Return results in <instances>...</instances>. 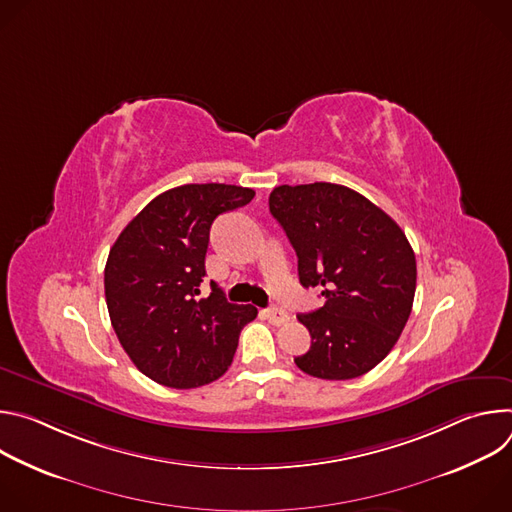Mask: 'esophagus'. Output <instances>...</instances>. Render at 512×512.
<instances>
[{"instance_id": "obj_1", "label": "esophagus", "mask_w": 512, "mask_h": 512, "mask_svg": "<svg viewBox=\"0 0 512 512\" xmlns=\"http://www.w3.org/2000/svg\"><path fill=\"white\" fill-rule=\"evenodd\" d=\"M265 318H267L273 326H283V324L289 322V314H287L285 310H281V308H269V310H265Z\"/></svg>"}]
</instances>
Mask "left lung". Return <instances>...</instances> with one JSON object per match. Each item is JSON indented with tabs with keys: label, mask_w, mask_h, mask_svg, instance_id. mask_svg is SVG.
Segmentation results:
<instances>
[{
	"label": "left lung",
	"mask_w": 512,
	"mask_h": 512,
	"mask_svg": "<svg viewBox=\"0 0 512 512\" xmlns=\"http://www.w3.org/2000/svg\"><path fill=\"white\" fill-rule=\"evenodd\" d=\"M269 210L298 255L304 287L326 304L298 320L312 346L294 358L318 379L375 369L399 340L415 296V253L393 218L362 194L330 182L277 186Z\"/></svg>",
	"instance_id": "left-lung-1"
}]
</instances>
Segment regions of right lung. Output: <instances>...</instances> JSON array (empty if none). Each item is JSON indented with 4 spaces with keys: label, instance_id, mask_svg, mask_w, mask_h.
<instances>
[{
    "label": "right lung",
    "instance_id": "1",
    "mask_svg": "<svg viewBox=\"0 0 512 512\" xmlns=\"http://www.w3.org/2000/svg\"><path fill=\"white\" fill-rule=\"evenodd\" d=\"M255 190L184 184L156 196L121 231L105 265L113 330L135 367L172 389L223 377L255 306L229 304L223 289L198 298L214 218L245 206Z\"/></svg>",
    "mask_w": 512,
    "mask_h": 512
}]
</instances>
